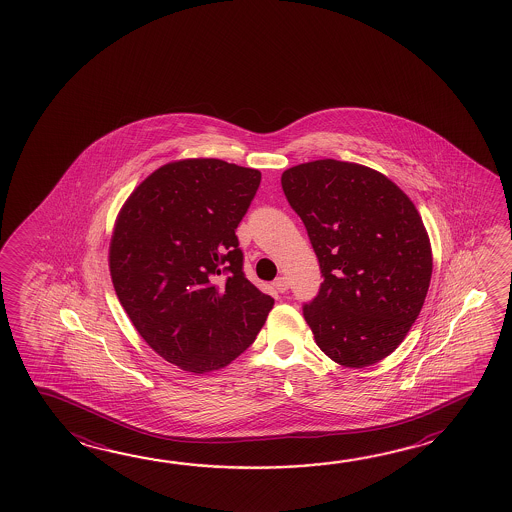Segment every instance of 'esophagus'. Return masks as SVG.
Masks as SVG:
<instances>
[{
  "instance_id": "34e87169",
  "label": "esophagus",
  "mask_w": 512,
  "mask_h": 512,
  "mask_svg": "<svg viewBox=\"0 0 512 512\" xmlns=\"http://www.w3.org/2000/svg\"><path fill=\"white\" fill-rule=\"evenodd\" d=\"M272 285H274V289L283 294V292H287V290H289V279L281 276V278L274 279V283H272Z\"/></svg>"
}]
</instances>
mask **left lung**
Listing matches in <instances>:
<instances>
[{"label": "left lung", "instance_id": "8db88e82", "mask_svg": "<svg viewBox=\"0 0 512 512\" xmlns=\"http://www.w3.org/2000/svg\"><path fill=\"white\" fill-rule=\"evenodd\" d=\"M281 187L325 278L303 307L317 346L348 368L379 363L428 294L433 256L417 207L379 171L334 158L287 169Z\"/></svg>", "mask_w": 512, "mask_h": 512}]
</instances>
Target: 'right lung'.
Here are the masks:
<instances>
[{
  "label": "right lung",
  "instance_id": "add662e5",
  "mask_svg": "<svg viewBox=\"0 0 512 512\" xmlns=\"http://www.w3.org/2000/svg\"><path fill=\"white\" fill-rule=\"evenodd\" d=\"M258 169L186 158L153 171L117 216L110 274L142 339L180 370H220L243 354L274 299L243 274L236 227Z\"/></svg>",
  "mask_w": 512,
  "mask_h": 512
}]
</instances>
